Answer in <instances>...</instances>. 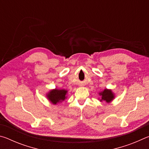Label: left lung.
<instances>
[{
    "label": "left lung",
    "instance_id": "left-lung-1",
    "mask_svg": "<svg viewBox=\"0 0 149 149\" xmlns=\"http://www.w3.org/2000/svg\"><path fill=\"white\" fill-rule=\"evenodd\" d=\"M99 95L101 96V99L100 100V101L104 100L107 102H110L114 98V95L112 92V91L108 89H104L102 92L100 93Z\"/></svg>",
    "mask_w": 149,
    "mask_h": 149
}]
</instances>
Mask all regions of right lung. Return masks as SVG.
<instances>
[{
    "label": "right lung",
    "mask_w": 149,
    "mask_h": 149,
    "mask_svg": "<svg viewBox=\"0 0 149 149\" xmlns=\"http://www.w3.org/2000/svg\"><path fill=\"white\" fill-rule=\"evenodd\" d=\"M67 91L65 89H55L50 91L47 95V98L52 104H56L58 102H61L66 98Z\"/></svg>",
    "instance_id": "obj_1"
}]
</instances>
